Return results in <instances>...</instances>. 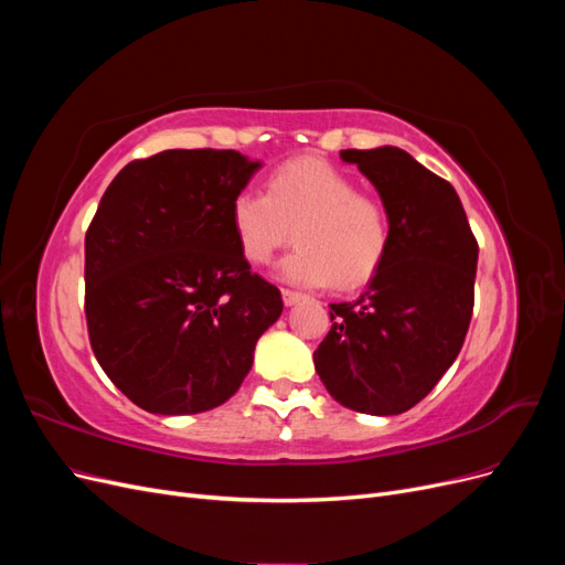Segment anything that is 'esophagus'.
<instances>
[{
	"instance_id": "obj_1",
	"label": "esophagus",
	"mask_w": 565,
	"mask_h": 565,
	"mask_svg": "<svg viewBox=\"0 0 565 565\" xmlns=\"http://www.w3.org/2000/svg\"><path fill=\"white\" fill-rule=\"evenodd\" d=\"M301 299H303L301 292H292V289H282V301H285V306H295V303H299Z\"/></svg>"
}]
</instances>
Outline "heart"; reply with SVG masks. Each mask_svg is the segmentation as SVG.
I'll return each instance as SVG.
<instances>
[{"mask_svg": "<svg viewBox=\"0 0 565 565\" xmlns=\"http://www.w3.org/2000/svg\"><path fill=\"white\" fill-rule=\"evenodd\" d=\"M231 226L249 264H266L297 228V249L278 264L285 282L355 289L382 268L391 245L384 204L318 158L282 164L268 193L243 188L231 200Z\"/></svg>", "mask_w": 565, "mask_h": 565, "instance_id": "1", "label": "heart"}]
</instances>
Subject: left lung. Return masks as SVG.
<instances>
[{"label": "left lung", "instance_id": "1", "mask_svg": "<svg viewBox=\"0 0 565 565\" xmlns=\"http://www.w3.org/2000/svg\"><path fill=\"white\" fill-rule=\"evenodd\" d=\"M377 188L388 254L365 292L330 303L313 353L330 396L365 415H401L429 393L465 344L478 245L455 188L396 146L341 150Z\"/></svg>", "mask_w": 565, "mask_h": 565}]
</instances>
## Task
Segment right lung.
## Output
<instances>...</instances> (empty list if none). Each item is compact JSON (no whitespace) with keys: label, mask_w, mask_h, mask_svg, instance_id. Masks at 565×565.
Here are the masks:
<instances>
[{"label":"right lung","mask_w":565,"mask_h":565,"mask_svg":"<svg viewBox=\"0 0 565 565\" xmlns=\"http://www.w3.org/2000/svg\"><path fill=\"white\" fill-rule=\"evenodd\" d=\"M262 164L237 150H164L129 162L100 198L84 237V313L98 365L146 413L226 403L282 313L228 216Z\"/></svg>","instance_id":"1"}]
</instances>
